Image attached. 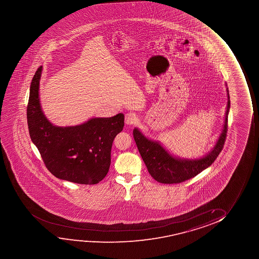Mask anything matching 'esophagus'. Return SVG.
Wrapping results in <instances>:
<instances>
[{
	"label": "esophagus",
	"mask_w": 259,
	"mask_h": 259,
	"mask_svg": "<svg viewBox=\"0 0 259 259\" xmlns=\"http://www.w3.org/2000/svg\"><path fill=\"white\" fill-rule=\"evenodd\" d=\"M138 121V117L133 112H129V113L125 114V117H124V122L127 125H133V124H136Z\"/></svg>",
	"instance_id": "34e87169"
}]
</instances>
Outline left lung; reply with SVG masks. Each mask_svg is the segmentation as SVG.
<instances>
[{"mask_svg":"<svg viewBox=\"0 0 259 259\" xmlns=\"http://www.w3.org/2000/svg\"><path fill=\"white\" fill-rule=\"evenodd\" d=\"M227 104L223 128L212 149L203 156L195 158H183L175 156L163 144H161V142L147 137L139 128L134 129V138L139 152L153 179L163 184L181 183L195 177L211 165L223 149L227 137V119L230 110V97L228 89H227Z\"/></svg>","mask_w":259,"mask_h":259,"instance_id":"8db88e82","label":"left lung"}]
</instances>
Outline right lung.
Wrapping results in <instances>:
<instances>
[{"instance_id":"right-lung-1","label":"right lung","mask_w":259,"mask_h":259,"mask_svg":"<svg viewBox=\"0 0 259 259\" xmlns=\"http://www.w3.org/2000/svg\"><path fill=\"white\" fill-rule=\"evenodd\" d=\"M42 70L40 66L36 71L30 88L27 123L32 143L54 176L78 184H96L110 169L111 147L124 127V114L91 117L76 125H55L40 104Z\"/></svg>"}]
</instances>
